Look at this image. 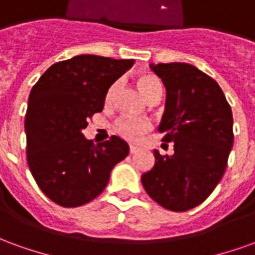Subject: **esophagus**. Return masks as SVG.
Wrapping results in <instances>:
<instances>
[{
  "label": "esophagus",
  "mask_w": 255,
  "mask_h": 255,
  "mask_svg": "<svg viewBox=\"0 0 255 255\" xmlns=\"http://www.w3.org/2000/svg\"><path fill=\"white\" fill-rule=\"evenodd\" d=\"M129 153H131V154L138 153V147H135V146H129Z\"/></svg>",
  "instance_id": "obj_1"
}]
</instances>
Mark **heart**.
I'll return each mask as SVG.
<instances>
[{"mask_svg":"<svg viewBox=\"0 0 255 255\" xmlns=\"http://www.w3.org/2000/svg\"><path fill=\"white\" fill-rule=\"evenodd\" d=\"M139 89L142 91V94L146 100L149 101L151 97H154L157 94H161L162 93V87H161V83L158 79L155 78L154 75H150V73H143L140 75L138 79ZM117 86H119V82H115L112 84L111 87L108 89V93H106V102H111L115 97V93H116ZM150 128H151V124L147 120H140V119H131V117H122L119 119L116 123H115V129L116 132L123 136L127 140H131V142H135L138 140L144 132H147Z\"/></svg>","mask_w":255,"mask_h":255,"instance_id":"1","label":"heart"}]
</instances>
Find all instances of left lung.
I'll return each mask as SVG.
<instances>
[{"instance_id":"obj_1","label":"left lung","mask_w":255,"mask_h":255,"mask_svg":"<svg viewBox=\"0 0 255 255\" xmlns=\"http://www.w3.org/2000/svg\"><path fill=\"white\" fill-rule=\"evenodd\" d=\"M166 89L158 131L175 153L154 150V166L142 175L151 199L172 212L202 203L219 184L234 144V119L217 82L186 63L150 64Z\"/></svg>"}]
</instances>
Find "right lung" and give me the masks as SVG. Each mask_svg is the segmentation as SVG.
I'll list each match as a JSON object with an SVG mask.
<instances>
[{
    "mask_svg": "<svg viewBox=\"0 0 255 255\" xmlns=\"http://www.w3.org/2000/svg\"><path fill=\"white\" fill-rule=\"evenodd\" d=\"M133 60L82 54L53 64L32 87L25 113L27 162L50 201L76 208L104 191L113 166L128 155L126 140H87L82 129L102 112L108 89Z\"/></svg>",
    "mask_w": 255,
    "mask_h": 255,
    "instance_id": "1",
    "label": "right lung"
}]
</instances>
